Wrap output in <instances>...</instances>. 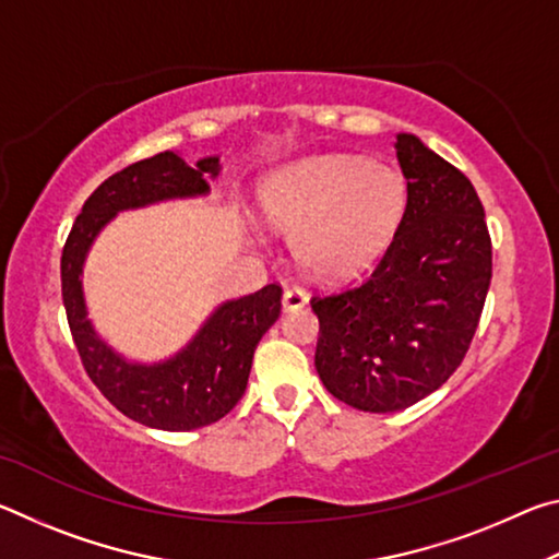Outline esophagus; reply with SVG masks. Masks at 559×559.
Listing matches in <instances>:
<instances>
[{
  "instance_id": "1",
  "label": "esophagus",
  "mask_w": 559,
  "mask_h": 559,
  "mask_svg": "<svg viewBox=\"0 0 559 559\" xmlns=\"http://www.w3.org/2000/svg\"><path fill=\"white\" fill-rule=\"evenodd\" d=\"M306 302H308V296L302 288H286V293H283V310H286V313L302 308Z\"/></svg>"
}]
</instances>
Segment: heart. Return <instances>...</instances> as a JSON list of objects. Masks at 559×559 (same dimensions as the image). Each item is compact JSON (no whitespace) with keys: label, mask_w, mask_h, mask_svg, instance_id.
Returning a JSON list of instances; mask_svg holds the SVG:
<instances>
[{"label":"heart","mask_w":559,"mask_h":559,"mask_svg":"<svg viewBox=\"0 0 559 559\" xmlns=\"http://www.w3.org/2000/svg\"><path fill=\"white\" fill-rule=\"evenodd\" d=\"M261 210L320 278H347L382 257L402 229L409 187L400 169L359 155H318L261 182Z\"/></svg>","instance_id":"obj_1"}]
</instances>
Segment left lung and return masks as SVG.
Listing matches in <instances>:
<instances>
[{
	"instance_id": "1",
	"label": "left lung",
	"mask_w": 559,
	"mask_h": 559,
	"mask_svg": "<svg viewBox=\"0 0 559 559\" xmlns=\"http://www.w3.org/2000/svg\"><path fill=\"white\" fill-rule=\"evenodd\" d=\"M409 210L372 273L310 306L316 370L335 400L386 414L437 392L461 365L493 273L486 212L468 177L412 132L396 135Z\"/></svg>"
}]
</instances>
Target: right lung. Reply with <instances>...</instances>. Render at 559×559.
<instances>
[{"label": "right lung", "instance_id": "1", "mask_svg": "<svg viewBox=\"0 0 559 559\" xmlns=\"http://www.w3.org/2000/svg\"><path fill=\"white\" fill-rule=\"evenodd\" d=\"M219 173V155L194 165L173 150L140 159L88 197L63 246L61 293L81 362L116 409L150 429H202L234 409L249 382L253 349L281 316L283 290L269 283L249 296L219 302L182 349L157 362H140L98 335L88 318L83 269L98 234L120 212L206 197L210 179Z\"/></svg>", "mask_w": 559, "mask_h": 559}]
</instances>
